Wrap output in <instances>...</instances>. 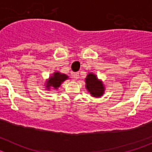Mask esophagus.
<instances>
[{"label":"esophagus","mask_w":152,"mask_h":152,"mask_svg":"<svg viewBox=\"0 0 152 152\" xmlns=\"http://www.w3.org/2000/svg\"><path fill=\"white\" fill-rule=\"evenodd\" d=\"M72 76L75 79H78L79 78V73L78 72H75V73L72 74Z\"/></svg>","instance_id":"34e87169"}]
</instances>
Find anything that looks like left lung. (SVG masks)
Returning a JSON list of instances; mask_svg holds the SVG:
<instances>
[{
	"label": "left lung",
	"instance_id": "left-lung-1",
	"mask_svg": "<svg viewBox=\"0 0 152 152\" xmlns=\"http://www.w3.org/2000/svg\"><path fill=\"white\" fill-rule=\"evenodd\" d=\"M86 87L94 96H100L103 94L104 88L101 81L96 78V75L89 74L86 78Z\"/></svg>",
	"mask_w": 152,
	"mask_h": 152
}]
</instances>
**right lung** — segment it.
<instances>
[{
    "instance_id": "obj_1",
    "label": "right lung",
    "mask_w": 152,
    "mask_h": 152,
    "mask_svg": "<svg viewBox=\"0 0 152 152\" xmlns=\"http://www.w3.org/2000/svg\"><path fill=\"white\" fill-rule=\"evenodd\" d=\"M68 78V76L63 74L59 73V72H56L54 74V75L49 78V81L47 82V88L49 87H53L54 88H58L61 85V83L64 81V80H66Z\"/></svg>"
}]
</instances>
